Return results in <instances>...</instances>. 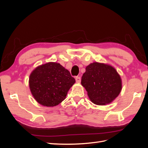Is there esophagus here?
Segmentation results:
<instances>
[{
	"instance_id": "obj_1",
	"label": "esophagus",
	"mask_w": 148,
	"mask_h": 148,
	"mask_svg": "<svg viewBox=\"0 0 148 148\" xmlns=\"http://www.w3.org/2000/svg\"><path fill=\"white\" fill-rule=\"evenodd\" d=\"M75 79H76V82L77 83H80V82H81V78L79 77H77L75 78Z\"/></svg>"
}]
</instances>
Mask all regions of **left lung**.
<instances>
[{
    "instance_id": "1",
    "label": "left lung",
    "mask_w": 148,
    "mask_h": 148,
    "mask_svg": "<svg viewBox=\"0 0 148 148\" xmlns=\"http://www.w3.org/2000/svg\"><path fill=\"white\" fill-rule=\"evenodd\" d=\"M81 83L89 99L96 105L109 104L122 90V79L116 70L109 65L98 62L86 66Z\"/></svg>"
}]
</instances>
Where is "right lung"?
<instances>
[{"label":"right lung","instance_id":"right-lung-1","mask_svg":"<svg viewBox=\"0 0 148 148\" xmlns=\"http://www.w3.org/2000/svg\"><path fill=\"white\" fill-rule=\"evenodd\" d=\"M75 83L70 71L56 62L38 66L31 72L29 79L30 91L34 98L46 107L56 106L63 101Z\"/></svg>","mask_w":148,"mask_h":148}]
</instances>
